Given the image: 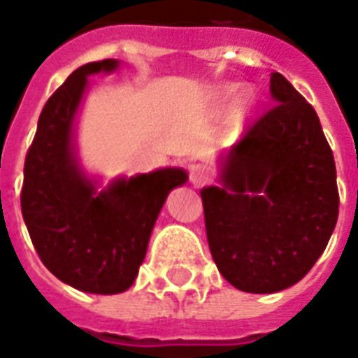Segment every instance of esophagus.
Segmentation results:
<instances>
[{
    "instance_id": "esophagus-1",
    "label": "esophagus",
    "mask_w": 358,
    "mask_h": 358,
    "mask_svg": "<svg viewBox=\"0 0 358 358\" xmlns=\"http://www.w3.org/2000/svg\"><path fill=\"white\" fill-rule=\"evenodd\" d=\"M189 180H192L194 186H203V184H207L211 180V174H209V171L205 169L203 164H192L189 166Z\"/></svg>"
}]
</instances>
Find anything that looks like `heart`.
<instances>
[{"label": "heart", "mask_w": 358, "mask_h": 358, "mask_svg": "<svg viewBox=\"0 0 358 358\" xmlns=\"http://www.w3.org/2000/svg\"><path fill=\"white\" fill-rule=\"evenodd\" d=\"M236 92H238V87H236V85H224V87H221L219 92H217V99H219L221 102H232L234 99H236ZM252 104H254L252 94L244 92V94H242V99H240L238 114H246V112L252 108Z\"/></svg>", "instance_id": "b5f03b06"}]
</instances>
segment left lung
Instances as JSON below:
<instances>
[{"instance_id": "1", "label": "left lung", "mask_w": 358, "mask_h": 358, "mask_svg": "<svg viewBox=\"0 0 358 358\" xmlns=\"http://www.w3.org/2000/svg\"><path fill=\"white\" fill-rule=\"evenodd\" d=\"M275 106L221 155L222 186L201 189L207 242L238 291L299 283L324 254L339 215L334 153L316 110L281 73Z\"/></svg>"}]
</instances>
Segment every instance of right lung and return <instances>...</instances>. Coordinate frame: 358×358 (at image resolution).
Here are the masks:
<instances>
[{
  "mask_svg": "<svg viewBox=\"0 0 358 358\" xmlns=\"http://www.w3.org/2000/svg\"><path fill=\"white\" fill-rule=\"evenodd\" d=\"M118 66V59L85 64L50 96L27 153L21 192L22 219L42 264L59 281L94 294H118L134 285L166 196L187 180L182 169H159L99 189L83 172L75 118L89 75Z\"/></svg>",
  "mask_w": 358,
  "mask_h": 358,
  "instance_id": "add662e5",
  "label": "right lung"
}]
</instances>
